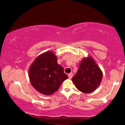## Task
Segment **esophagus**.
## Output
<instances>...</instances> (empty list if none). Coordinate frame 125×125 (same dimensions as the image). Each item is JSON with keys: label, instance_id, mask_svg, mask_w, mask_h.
Listing matches in <instances>:
<instances>
[{"label": "esophagus", "instance_id": "obj_1", "mask_svg": "<svg viewBox=\"0 0 125 125\" xmlns=\"http://www.w3.org/2000/svg\"><path fill=\"white\" fill-rule=\"evenodd\" d=\"M68 77H69V79H71L72 77H73V73H70V74H68Z\"/></svg>", "mask_w": 125, "mask_h": 125}]
</instances>
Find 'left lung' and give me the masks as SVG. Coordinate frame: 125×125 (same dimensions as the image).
<instances>
[{"label":"left lung","instance_id":"1","mask_svg":"<svg viewBox=\"0 0 125 125\" xmlns=\"http://www.w3.org/2000/svg\"><path fill=\"white\" fill-rule=\"evenodd\" d=\"M102 72L91 57L84 59L79 70L72 78L76 88L82 93H90L100 85L102 79Z\"/></svg>","mask_w":125,"mask_h":125}]
</instances>
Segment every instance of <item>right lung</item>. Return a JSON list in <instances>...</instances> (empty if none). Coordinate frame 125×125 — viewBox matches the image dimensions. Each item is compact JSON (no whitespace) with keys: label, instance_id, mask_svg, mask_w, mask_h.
<instances>
[{"label":"right lung","instance_id":"right-lung-1","mask_svg":"<svg viewBox=\"0 0 125 125\" xmlns=\"http://www.w3.org/2000/svg\"><path fill=\"white\" fill-rule=\"evenodd\" d=\"M29 77L32 86L45 95L55 93L63 82L68 78L51 51L45 52L36 58L30 66Z\"/></svg>","mask_w":125,"mask_h":125}]
</instances>
